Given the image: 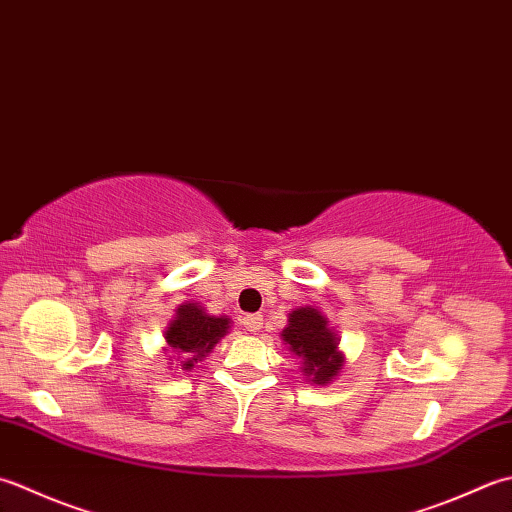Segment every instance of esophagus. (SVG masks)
Returning a JSON list of instances; mask_svg holds the SVG:
<instances>
[{
	"label": "esophagus",
	"mask_w": 512,
	"mask_h": 512,
	"mask_svg": "<svg viewBox=\"0 0 512 512\" xmlns=\"http://www.w3.org/2000/svg\"><path fill=\"white\" fill-rule=\"evenodd\" d=\"M242 324H244V328H246V330H250V333H257V330L262 328V324H264V317H262V315H257V313H253V315H246V317L242 319Z\"/></svg>",
	"instance_id": "34e87169"
}]
</instances>
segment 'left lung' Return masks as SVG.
<instances>
[{
    "mask_svg": "<svg viewBox=\"0 0 512 512\" xmlns=\"http://www.w3.org/2000/svg\"><path fill=\"white\" fill-rule=\"evenodd\" d=\"M288 350L302 359V373L317 386H326L339 375L344 355L339 353V339L328 328L326 317L313 306L295 308L282 330Z\"/></svg>",
    "mask_w": 512,
    "mask_h": 512,
    "instance_id": "1",
    "label": "left lung"
}]
</instances>
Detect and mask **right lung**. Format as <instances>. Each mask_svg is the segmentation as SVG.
<instances>
[{
	"label": "right lung",
	"instance_id": "obj_1",
	"mask_svg": "<svg viewBox=\"0 0 512 512\" xmlns=\"http://www.w3.org/2000/svg\"><path fill=\"white\" fill-rule=\"evenodd\" d=\"M228 328L230 319L226 315H208L199 304L186 302L175 310V319L168 324L164 337L170 350L186 355L184 362L179 364L182 370H190L215 348L219 339L228 333Z\"/></svg>",
	"mask_w": 512,
	"mask_h": 512
}]
</instances>
